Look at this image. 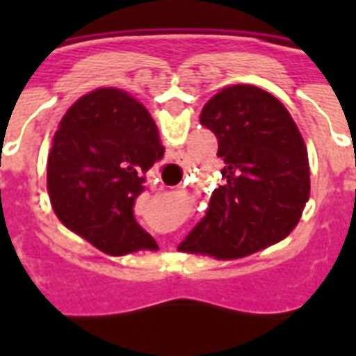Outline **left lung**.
Returning a JSON list of instances; mask_svg holds the SVG:
<instances>
[{
    "mask_svg": "<svg viewBox=\"0 0 356 356\" xmlns=\"http://www.w3.org/2000/svg\"><path fill=\"white\" fill-rule=\"evenodd\" d=\"M201 124L217 137L222 181L178 250L234 260L291 234L310 196L307 146L273 94L234 85L209 99Z\"/></svg>",
    "mask_w": 356,
    "mask_h": 356,
    "instance_id": "8db88e82",
    "label": "left lung"
}]
</instances>
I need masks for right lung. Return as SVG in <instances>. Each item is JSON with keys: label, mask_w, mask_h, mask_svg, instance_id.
I'll return each instance as SVG.
<instances>
[{"label": "right lung", "mask_w": 356, "mask_h": 356, "mask_svg": "<svg viewBox=\"0 0 356 356\" xmlns=\"http://www.w3.org/2000/svg\"><path fill=\"white\" fill-rule=\"evenodd\" d=\"M162 156L159 130L143 103L110 87L85 94L62 118L48 156L56 217L106 254L155 250L134 207L147 169Z\"/></svg>", "instance_id": "add662e5"}]
</instances>
